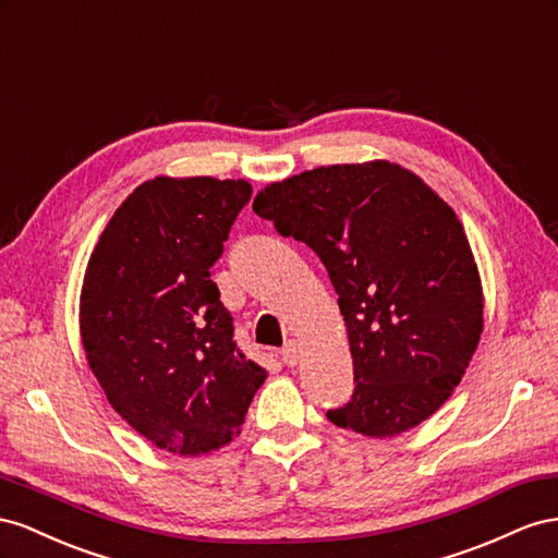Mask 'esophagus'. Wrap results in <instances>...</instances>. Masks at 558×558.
Returning a JSON list of instances; mask_svg holds the SVG:
<instances>
[{"label":"esophagus","instance_id":"obj_1","mask_svg":"<svg viewBox=\"0 0 558 558\" xmlns=\"http://www.w3.org/2000/svg\"><path fill=\"white\" fill-rule=\"evenodd\" d=\"M280 357L284 364H288V367H294V364L299 362V345L294 341H288L280 350Z\"/></svg>","mask_w":558,"mask_h":558}]
</instances>
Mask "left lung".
I'll use <instances>...</instances> for the list:
<instances>
[{
  "instance_id": "1",
  "label": "left lung",
  "mask_w": 558,
  "mask_h": 558,
  "mask_svg": "<svg viewBox=\"0 0 558 558\" xmlns=\"http://www.w3.org/2000/svg\"><path fill=\"white\" fill-rule=\"evenodd\" d=\"M252 210L325 264L355 390L327 418L386 439L421 425L465 376L484 329L482 278L449 203L390 163H343L270 182Z\"/></svg>"
}]
</instances>
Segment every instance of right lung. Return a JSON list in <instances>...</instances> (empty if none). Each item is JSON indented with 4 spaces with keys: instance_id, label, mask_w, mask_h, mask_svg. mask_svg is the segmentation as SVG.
Instances as JSON below:
<instances>
[{
    "instance_id": "1",
    "label": "right lung",
    "mask_w": 558,
    "mask_h": 558,
    "mask_svg": "<svg viewBox=\"0 0 558 558\" xmlns=\"http://www.w3.org/2000/svg\"><path fill=\"white\" fill-rule=\"evenodd\" d=\"M250 196L245 180L154 178L119 205L88 259L78 301L88 367L158 449L225 447L268 376L235 345L210 280Z\"/></svg>"
}]
</instances>
